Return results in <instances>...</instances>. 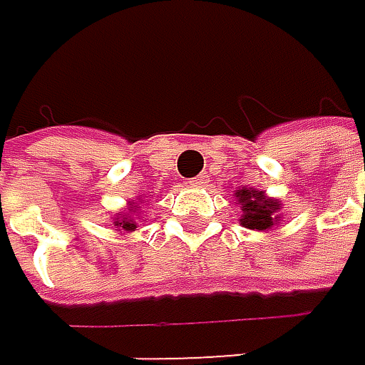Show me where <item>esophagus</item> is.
Returning <instances> with one entry per match:
<instances>
[{
    "label": "esophagus",
    "instance_id": "obj_1",
    "mask_svg": "<svg viewBox=\"0 0 365 365\" xmlns=\"http://www.w3.org/2000/svg\"><path fill=\"white\" fill-rule=\"evenodd\" d=\"M189 182H191V185H195V187H200V185L204 182V176H195V178H191Z\"/></svg>",
    "mask_w": 365,
    "mask_h": 365
}]
</instances>
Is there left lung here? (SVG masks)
I'll list each match as a JSON object with an SVG mask.
<instances>
[{
    "mask_svg": "<svg viewBox=\"0 0 365 365\" xmlns=\"http://www.w3.org/2000/svg\"><path fill=\"white\" fill-rule=\"evenodd\" d=\"M239 202L243 204V219L241 223L250 230H269V227L277 221V208L279 204L275 200H267L264 193L243 189L237 193Z\"/></svg>",
    "mask_w": 365,
    "mask_h": 365,
    "instance_id": "8db88e82",
    "label": "left lung"
}]
</instances>
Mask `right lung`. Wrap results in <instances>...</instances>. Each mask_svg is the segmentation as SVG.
<instances>
[{"label":"right lung","instance_id":"add662e5","mask_svg":"<svg viewBox=\"0 0 365 365\" xmlns=\"http://www.w3.org/2000/svg\"><path fill=\"white\" fill-rule=\"evenodd\" d=\"M115 225H120L122 230H135V221L133 219H120V221H115Z\"/></svg>","mask_w":365,"mask_h":365}]
</instances>
